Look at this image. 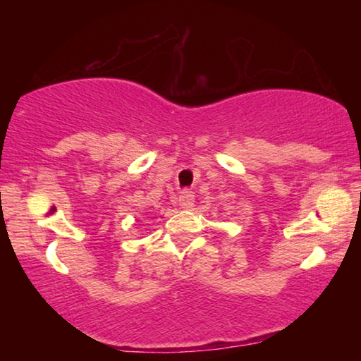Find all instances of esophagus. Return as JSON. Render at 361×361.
<instances>
[{
	"label": "esophagus",
	"instance_id": "esophagus-1",
	"mask_svg": "<svg viewBox=\"0 0 361 361\" xmlns=\"http://www.w3.org/2000/svg\"><path fill=\"white\" fill-rule=\"evenodd\" d=\"M178 202H180V207H181L183 210H189V209H192V205H194V194H192L191 191H185V192H181L180 199H178Z\"/></svg>",
	"mask_w": 361,
	"mask_h": 361
}]
</instances>
